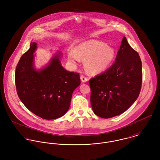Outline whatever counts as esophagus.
I'll use <instances>...</instances> for the list:
<instances>
[{
	"instance_id": "34e87169",
	"label": "esophagus",
	"mask_w": 160,
	"mask_h": 160,
	"mask_svg": "<svg viewBox=\"0 0 160 160\" xmlns=\"http://www.w3.org/2000/svg\"><path fill=\"white\" fill-rule=\"evenodd\" d=\"M81 80L82 82H87L88 81V78H86L85 76L84 75H81Z\"/></svg>"
}]
</instances>
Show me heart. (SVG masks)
I'll return each mask as SVG.
<instances>
[{
    "label": "heart",
    "instance_id": "obj_1",
    "mask_svg": "<svg viewBox=\"0 0 160 160\" xmlns=\"http://www.w3.org/2000/svg\"><path fill=\"white\" fill-rule=\"evenodd\" d=\"M115 57V50L102 41L91 40L80 44L75 51L68 52L69 60L76 63L80 58L85 60V67L92 73L100 72L108 68Z\"/></svg>",
    "mask_w": 160,
    "mask_h": 160
}]
</instances>
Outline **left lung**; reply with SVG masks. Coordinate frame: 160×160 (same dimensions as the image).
Wrapping results in <instances>:
<instances>
[{
    "label": "left lung",
    "mask_w": 160,
    "mask_h": 160,
    "mask_svg": "<svg viewBox=\"0 0 160 160\" xmlns=\"http://www.w3.org/2000/svg\"><path fill=\"white\" fill-rule=\"evenodd\" d=\"M142 83L140 58L124 37L113 64L89 80L93 113L105 119L124 113L137 100Z\"/></svg>",
    "instance_id": "8db88e82"
}]
</instances>
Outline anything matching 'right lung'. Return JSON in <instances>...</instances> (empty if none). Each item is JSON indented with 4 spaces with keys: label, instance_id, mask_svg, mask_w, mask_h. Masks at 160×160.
I'll return each instance as SVG.
<instances>
[{
    "label": "right lung",
    "instance_id": "obj_1",
    "mask_svg": "<svg viewBox=\"0 0 160 160\" xmlns=\"http://www.w3.org/2000/svg\"><path fill=\"white\" fill-rule=\"evenodd\" d=\"M36 47V43L31 42L17 65L15 81L17 94L34 114L44 119H57L68 110L72 93L81 84L80 76L63 68L59 60L60 53L48 66L37 71L33 67Z\"/></svg>",
    "mask_w": 160,
    "mask_h": 160
}]
</instances>
